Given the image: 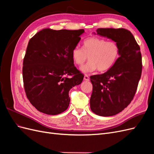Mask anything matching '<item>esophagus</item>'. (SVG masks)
I'll return each mask as SVG.
<instances>
[{
	"label": "esophagus",
	"instance_id": "34e87169",
	"mask_svg": "<svg viewBox=\"0 0 154 154\" xmlns=\"http://www.w3.org/2000/svg\"><path fill=\"white\" fill-rule=\"evenodd\" d=\"M84 80H85V81H89V77H88V76L87 75V74H85Z\"/></svg>",
	"mask_w": 154,
	"mask_h": 154
}]
</instances>
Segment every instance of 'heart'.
I'll use <instances>...</instances> for the list:
<instances>
[{
    "mask_svg": "<svg viewBox=\"0 0 154 154\" xmlns=\"http://www.w3.org/2000/svg\"><path fill=\"white\" fill-rule=\"evenodd\" d=\"M119 54L118 43L97 36L86 38L83 41V49L76 47L71 53L73 62L78 66H82L88 58L89 59L81 67L83 72H91L97 69L100 72L108 71L117 61Z\"/></svg>",
    "mask_w": 154,
    "mask_h": 154,
    "instance_id": "1",
    "label": "heart"
}]
</instances>
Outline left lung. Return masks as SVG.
I'll use <instances>...</instances> for the list:
<instances>
[{
  "mask_svg": "<svg viewBox=\"0 0 154 154\" xmlns=\"http://www.w3.org/2000/svg\"><path fill=\"white\" fill-rule=\"evenodd\" d=\"M97 35L110 38L119 46L120 54L106 72L90 77L92 92L91 110L101 116L119 113L132 101L142 72L140 48L130 31L123 28H98Z\"/></svg>",
  "mask_w": 154,
  "mask_h": 154,
  "instance_id": "8db88e82",
  "label": "left lung"
}]
</instances>
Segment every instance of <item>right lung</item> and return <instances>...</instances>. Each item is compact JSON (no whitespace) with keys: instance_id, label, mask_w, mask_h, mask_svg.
Wrapping results in <instances>:
<instances>
[{"instance_id":"1","label":"right lung","mask_w":154,"mask_h":154,"mask_svg":"<svg viewBox=\"0 0 154 154\" xmlns=\"http://www.w3.org/2000/svg\"><path fill=\"white\" fill-rule=\"evenodd\" d=\"M83 32V29L47 28L29 40L23 61V82L27 99L41 112L57 115L67 110L70 89L82 82L84 75L74 66L71 53Z\"/></svg>"}]
</instances>
